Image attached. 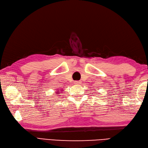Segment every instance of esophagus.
<instances>
[{
	"mask_svg": "<svg viewBox=\"0 0 148 148\" xmlns=\"http://www.w3.org/2000/svg\"><path fill=\"white\" fill-rule=\"evenodd\" d=\"M74 84H77V85H78V84H81V82H80V81H75Z\"/></svg>",
	"mask_w": 148,
	"mask_h": 148,
	"instance_id": "esophagus-1",
	"label": "esophagus"
}]
</instances>
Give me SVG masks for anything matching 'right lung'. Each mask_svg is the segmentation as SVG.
Instances as JSON below:
<instances>
[{"instance_id":"obj_1","label":"right lung","mask_w":148,"mask_h":148,"mask_svg":"<svg viewBox=\"0 0 148 148\" xmlns=\"http://www.w3.org/2000/svg\"><path fill=\"white\" fill-rule=\"evenodd\" d=\"M61 91H62V90H59V91H57V92H56V94H57H57H58V95H59V94H61V93H60V92H61Z\"/></svg>"}]
</instances>
